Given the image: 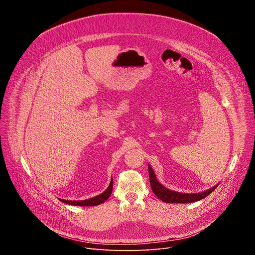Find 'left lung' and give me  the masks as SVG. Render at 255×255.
Returning <instances> with one entry per match:
<instances>
[{
    "label": "left lung",
    "mask_w": 255,
    "mask_h": 255,
    "mask_svg": "<svg viewBox=\"0 0 255 255\" xmlns=\"http://www.w3.org/2000/svg\"><path fill=\"white\" fill-rule=\"evenodd\" d=\"M148 171H149V179H150V186L151 189L154 193V195L161 200L162 202L165 203H193L200 201L207 196H209L217 187L215 186L214 188L203 192L199 194H183V193H177L174 191H170L166 188H164L161 184L158 183V180L156 179V176L154 174V171L152 170L151 166L148 165Z\"/></svg>",
    "instance_id": "obj_1"
}]
</instances>
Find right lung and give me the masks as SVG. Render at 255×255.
<instances>
[{
  "label": "right lung",
  "instance_id": "add662e5",
  "mask_svg": "<svg viewBox=\"0 0 255 255\" xmlns=\"http://www.w3.org/2000/svg\"><path fill=\"white\" fill-rule=\"evenodd\" d=\"M112 190H113V179L111 180L110 185H109V188L104 193H102L101 195L96 196L92 199L85 200V201H67V200H61V199L60 200H61V202L65 203V204L74 205V206H86V207L97 206V205H100V204H102V203H104L105 201L108 200V198L111 196Z\"/></svg>",
  "mask_w": 255,
  "mask_h": 255
}]
</instances>
